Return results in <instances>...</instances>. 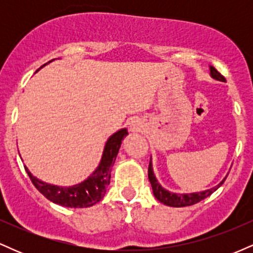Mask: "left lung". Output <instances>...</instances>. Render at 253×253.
<instances>
[{
	"label": "left lung",
	"instance_id": "1",
	"mask_svg": "<svg viewBox=\"0 0 253 253\" xmlns=\"http://www.w3.org/2000/svg\"><path fill=\"white\" fill-rule=\"evenodd\" d=\"M210 70H211V78H214V80L216 81H221V82H226L225 77H223L222 75L220 74L215 68H214V66H210ZM226 177L219 183V184L215 185V187L211 188V189L199 191V193L177 194V193H172V191L164 189V188L159 184L158 181H157L155 173H153L152 162L150 161V165H149V181L151 183V187H152L153 195H155V197L159 202L164 203V205L167 206H170V207H187V206H193L197 202L202 201V200H205L206 197L211 195L217 188L221 187L222 183L225 182Z\"/></svg>",
	"mask_w": 253,
	"mask_h": 253
}]
</instances>
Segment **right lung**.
<instances>
[{
	"label": "right lung",
	"instance_id": "1",
	"mask_svg": "<svg viewBox=\"0 0 253 253\" xmlns=\"http://www.w3.org/2000/svg\"><path fill=\"white\" fill-rule=\"evenodd\" d=\"M127 134H128L127 129L123 128L110 135L106 145H104L102 158H101L96 170L85 181L71 185V187H59V185L48 184V183L40 181L36 176L32 175L27 167H25V169L27 171L34 187L46 199L53 203L70 208L91 207V206L100 202L106 194L107 187L110 183L112 167L115 163L121 143Z\"/></svg>",
	"mask_w": 253,
	"mask_h": 253
}]
</instances>
